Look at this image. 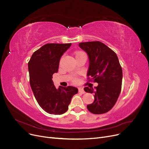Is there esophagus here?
<instances>
[{
	"label": "esophagus",
	"instance_id": "obj_1",
	"mask_svg": "<svg viewBox=\"0 0 149 149\" xmlns=\"http://www.w3.org/2000/svg\"><path fill=\"white\" fill-rule=\"evenodd\" d=\"M79 92L81 93V94H85V91H84L83 88H81V87L79 88Z\"/></svg>",
	"mask_w": 149,
	"mask_h": 149
}]
</instances>
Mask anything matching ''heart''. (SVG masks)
<instances>
[{"label":"heart","mask_w":149,"mask_h":149,"mask_svg":"<svg viewBox=\"0 0 149 149\" xmlns=\"http://www.w3.org/2000/svg\"><path fill=\"white\" fill-rule=\"evenodd\" d=\"M83 52H76L75 53V56H77V55H80V54H81ZM75 82H77V80H76V79H75L74 80Z\"/></svg>","instance_id":"heart-1"}]
</instances>
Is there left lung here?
<instances>
[{
	"label": "left lung",
	"mask_w": 149,
	"mask_h": 149,
	"mask_svg": "<svg viewBox=\"0 0 149 149\" xmlns=\"http://www.w3.org/2000/svg\"><path fill=\"white\" fill-rule=\"evenodd\" d=\"M79 46L88 56L87 76L98 83L94 88H84L86 93L94 94V100L87 108L93 114L105 113L114 107L121 91L122 70L118 56L99 41L80 42Z\"/></svg>",
	"instance_id": "1"
}]
</instances>
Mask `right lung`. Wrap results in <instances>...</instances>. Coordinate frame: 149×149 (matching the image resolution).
Segmentation results:
<instances>
[{
    "instance_id": "right-lung-1",
    "label": "right lung",
    "mask_w": 149,
    "mask_h": 149,
    "mask_svg": "<svg viewBox=\"0 0 149 149\" xmlns=\"http://www.w3.org/2000/svg\"><path fill=\"white\" fill-rule=\"evenodd\" d=\"M71 44H45L35 52L28 63L30 84L35 97L40 106L50 114L66 112L72 97L78 93V89L70 86H60L56 89L52 79L58 70L61 57Z\"/></svg>"
}]
</instances>
